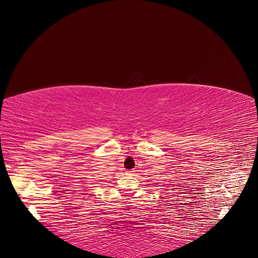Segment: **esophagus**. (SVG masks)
Instances as JSON below:
<instances>
[{"instance_id":"obj_1","label":"esophagus","mask_w":258,"mask_h":258,"mask_svg":"<svg viewBox=\"0 0 258 258\" xmlns=\"http://www.w3.org/2000/svg\"><path fill=\"white\" fill-rule=\"evenodd\" d=\"M126 174H127V175H134V171L128 170V171H126Z\"/></svg>"}]
</instances>
